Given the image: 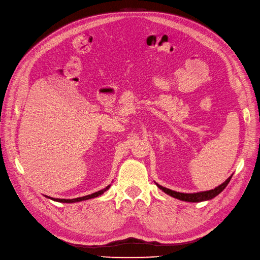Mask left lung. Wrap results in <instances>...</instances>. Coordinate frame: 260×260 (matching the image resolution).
<instances>
[{
    "mask_svg": "<svg viewBox=\"0 0 260 260\" xmlns=\"http://www.w3.org/2000/svg\"><path fill=\"white\" fill-rule=\"evenodd\" d=\"M232 177H229L222 184H220L219 186L215 187L214 190H209V191H205V192H199V193H180V192H176V191H172V190H169V188L167 187H164L159 184L156 185L158 186L161 191H164L165 193H167L168 195L172 196V198L175 199H178L180 201H184V202H192V203H198V202H204V201H208V200H211L216 198V196L221 193L224 187L228 185V183L230 182Z\"/></svg>",
    "mask_w": 260,
    "mask_h": 260,
    "instance_id": "1",
    "label": "left lung"
}]
</instances>
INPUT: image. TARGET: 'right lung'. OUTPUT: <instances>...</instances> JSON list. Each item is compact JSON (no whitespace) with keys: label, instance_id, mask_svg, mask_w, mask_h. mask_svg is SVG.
Returning a JSON list of instances; mask_svg holds the SVG:
<instances>
[{"label":"right lung","instance_id":"obj_1","mask_svg":"<svg viewBox=\"0 0 260 260\" xmlns=\"http://www.w3.org/2000/svg\"><path fill=\"white\" fill-rule=\"evenodd\" d=\"M109 186L111 185H107L105 188L101 191H98L95 193H93L91 195H86V196H82V198H78V199H73V200H64V199H52L53 201H56V202H60V203H76V202H81V201H85V200H90V199H94V198H98V196L103 194L106 190H108Z\"/></svg>","mask_w":260,"mask_h":260}]
</instances>
